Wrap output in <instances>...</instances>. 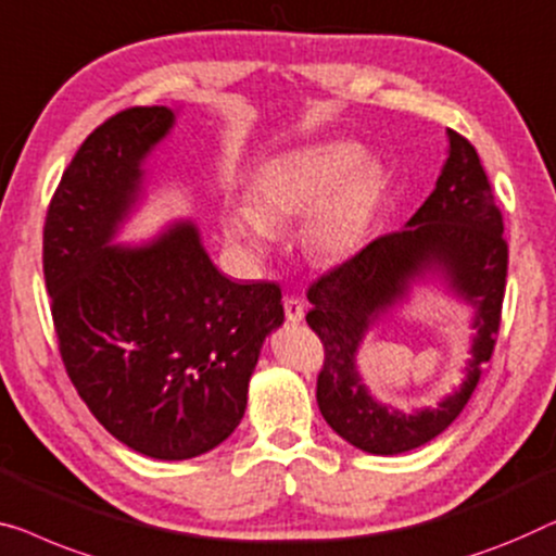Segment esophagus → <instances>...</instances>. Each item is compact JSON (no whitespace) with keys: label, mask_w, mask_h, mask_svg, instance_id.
Instances as JSON below:
<instances>
[{"label":"esophagus","mask_w":556,"mask_h":556,"mask_svg":"<svg viewBox=\"0 0 556 556\" xmlns=\"http://www.w3.org/2000/svg\"><path fill=\"white\" fill-rule=\"evenodd\" d=\"M283 311H286V318L291 320V324H301L303 316H305V305H303L301 298H295V295L283 298Z\"/></svg>","instance_id":"obj_1"}]
</instances>
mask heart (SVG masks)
<instances>
[{
  "instance_id": "1",
  "label": "heart",
  "mask_w": 556,
  "mask_h": 556,
  "mask_svg": "<svg viewBox=\"0 0 556 556\" xmlns=\"http://www.w3.org/2000/svg\"><path fill=\"white\" fill-rule=\"evenodd\" d=\"M383 192V167L364 157L361 144H305L268 160L255 173L253 205H225L223 232L236 251L258 258L276 240V225L303 218V251L316 261H343L371 236Z\"/></svg>"
}]
</instances>
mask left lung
Listing matches in <instances>:
<instances>
[{"label": "left lung", "mask_w": 556, "mask_h": 556, "mask_svg": "<svg viewBox=\"0 0 556 556\" xmlns=\"http://www.w3.org/2000/svg\"><path fill=\"white\" fill-rule=\"evenodd\" d=\"M448 157L437 188L404 230L368 243L308 288V326L324 343L316 399L328 426L361 452L393 456L429 444L464 412L481 364L494 353L502 320L506 263L502 211L473 144L448 130ZM437 271L475 308L478 333L463 386L437 409L404 415L376 402L359 381L355 353L367 328L407 294L414 279Z\"/></svg>", "instance_id": "8db88e82"}]
</instances>
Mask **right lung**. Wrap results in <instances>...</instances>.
<instances>
[{
	"instance_id": "right-lung-1",
	"label": "right lung",
	"mask_w": 556,
	"mask_h": 556,
	"mask_svg": "<svg viewBox=\"0 0 556 556\" xmlns=\"http://www.w3.org/2000/svg\"><path fill=\"white\" fill-rule=\"evenodd\" d=\"M170 108L117 112L79 144L45 220V283L70 381L132 452L163 462L211 452L236 431L280 288L215 268L195 223L144 245H112L142 195V163Z\"/></svg>"
}]
</instances>
